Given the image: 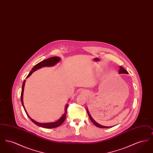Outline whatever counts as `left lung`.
Segmentation results:
<instances>
[{
  "label": "left lung",
  "mask_w": 153,
  "mask_h": 153,
  "mask_svg": "<svg viewBox=\"0 0 153 153\" xmlns=\"http://www.w3.org/2000/svg\"><path fill=\"white\" fill-rule=\"evenodd\" d=\"M119 73H126V74H127L128 72H127V71H126L121 66L120 67V70H119ZM87 112L88 114V116L89 117V119H91V120L92 121V122L93 123L95 124V126H96V127H99V128H109V127H113V126H111V127H107V126H102V125H100V124H99L97 123H96V122H95V120L93 119V118L91 117V116L90 115V114H89V112H88V111L87 110Z\"/></svg>",
  "instance_id": "obj_1"
}]
</instances>
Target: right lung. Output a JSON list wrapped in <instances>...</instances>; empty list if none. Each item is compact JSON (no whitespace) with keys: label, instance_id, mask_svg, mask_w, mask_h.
<instances>
[{"label":"right lung","instance_id":"right-lung-1","mask_svg":"<svg viewBox=\"0 0 153 153\" xmlns=\"http://www.w3.org/2000/svg\"><path fill=\"white\" fill-rule=\"evenodd\" d=\"M60 60V58L59 57H53L51 58H48L46 59H45L44 61H42L41 62L38 63L37 64H36V65L34 66L31 71H30L29 74H28V76H27V78L29 77L33 73L34 71H36L37 69H40L42 67L44 66H54V65H56L57 62H58ZM25 80L23 82V84H22V91H21V102H22V105L23 106V108L25 109V111L27 115L25 108L24 107V105H23V91H24V87H25ZM68 104H67L66 105L65 109V112L64 114H63V115L62 116V117L55 122H52V123H38L36 122L35 120H34L33 119H32L31 118H30V117H29L30 119L31 120V121L34 123V124H36L37 126H39V127H43V128H55V127H57L58 126H59L60 125H61L62 123L65 121V120L66 116V114H67V108H68Z\"/></svg>","mask_w":153,"mask_h":153}]
</instances>
